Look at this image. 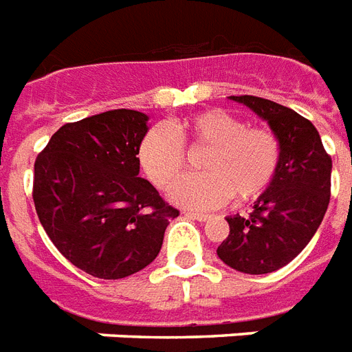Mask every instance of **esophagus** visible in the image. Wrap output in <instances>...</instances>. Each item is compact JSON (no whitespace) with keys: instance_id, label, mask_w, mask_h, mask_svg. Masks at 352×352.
I'll list each match as a JSON object with an SVG mask.
<instances>
[{"instance_id":"34e87169","label":"esophagus","mask_w":352,"mask_h":352,"mask_svg":"<svg viewBox=\"0 0 352 352\" xmlns=\"http://www.w3.org/2000/svg\"><path fill=\"white\" fill-rule=\"evenodd\" d=\"M188 218H196L197 222H207L210 220V214H205V212H186Z\"/></svg>"}]
</instances>
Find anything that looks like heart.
I'll list each match as a JSON object with an SVG mask.
<instances>
[{
    "label": "heart",
    "mask_w": 352,
    "mask_h": 352,
    "mask_svg": "<svg viewBox=\"0 0 352 352\" xmlns=\"http://www.w3.org/2000/svg\"><path fill=\"white\" fill-rule=\"evenodd\" d=\"M201 153V175L188 177L173 190V201L188 209H216L261 197L274 181L282 145L274 132L248 126L226 110H207L166 126H155L138 147L140 166L156 188L169 190L183 177L186 153Z\"/></svg>",
    "instance_id": "1"
}]
</instances>
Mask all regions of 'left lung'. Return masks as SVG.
Instances as JSON below:
<instances>
[{
    "label": "left lung",
    "mask_w": 352,
    "mask_h": 352,
    "mask_svg": "<svg viewBox=\"0 0 352 352\" xmlns=\"http://www.w3.org/2000/svg\"><path fill=\"white\" fill-rule=\"evenodd\" d=\"M267 121L280 145V168L250 216H228L216 254L244 274H269L295 259L321 226L330 201L332 160L308 119L259 96H229Z\"/></svg>",
    "instance_id": "left-lung-1"
}]
</instances>
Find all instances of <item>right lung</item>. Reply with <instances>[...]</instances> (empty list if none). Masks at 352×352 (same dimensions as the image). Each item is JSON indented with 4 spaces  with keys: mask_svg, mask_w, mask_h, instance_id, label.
<instances>
[{
    "mask_svg": "<svg viewBox=\"0 0 352 352\" xmlns=\"http://www.w3.org/2000/svg\"><path fill=\"white\" fill-rule=\"evenodd\" d=\"M149 117L111 110L67 123L35 160L33 201L61 254L83 272L119 280L155 261L179 210L140 177Z\"/></svg>",
    "mask_w": 352,
    "mask_h": 352,
    "instance_id": "1",
    "label": "right lung"
}]
</instances>
